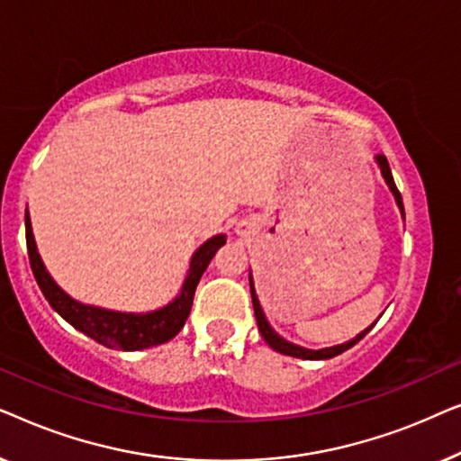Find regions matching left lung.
<instances>
[{"label": "left lung", "mask_w": 461, "mask_h": 461, "mask_svg": "<svg viewBox=\"0 0 461 461\" xmlns=\"http://www.w3.org/2000/svg\"><path fill=\"white\" fill-rule=\"evenodd\" d=\"M375 161H377V166H380V169H382V176H384V180H386L388 188H390V191H393V194H394L396 205H399L402 218H405V210H402V197H401L399 188H396V185H394V178H393V172H390V166H388L386 155H377ZM249 287H251V302H254V312H256V321H258V330H260L262 338L267 339V344L270 346V348L276 350V352H281V355L295 357V358H308V361H319V358L338 357V355H342L344 350L352 348V346H355V344L358 342V339H363L365 333H367V331L371 330V327L375 325V323H374L371 327H367V330L361 331L357 338H352L350 342H346V344H338V346H331V348H321V350L302 348V346H295V344H292V342H287V339H283V338L279 336V333H276V331L273 330V327L268 325V321H267V317H264V312H262L260 302H258V295H256V289H254V279H251V273H249Z\"/></svg>", "instance_id": "8db88e82"}]
</instances>
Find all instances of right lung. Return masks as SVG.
Here are the masks:
<instances>
[{"instance_id": "right-lung-1", "label": "right lung", "mask_w": 461, "mask_h": 461, "mask_svg": "<svg viewBox=\"0 0 461 461\" xmlns=\"http://www.w3.org/2000/svg\"><path fill=\"white\" fill-rule=\"evenodd\" d=\"M24 229H27L31 270H33L37 285H40L41 294L46 295L50 306H52L67 323H71L75 330H79L81 333H86V336L96 339L98 344L106 346V348L115 350H142L150 348V346L166 344L167 339H172L186 323L188 312H191L193 306L194 289H197L201 275L205 273L207 264L212 262L216 251L226 243L224 235L207 239L191 258V267H188L185 285H182L180 294L176 295L167 306L159 308V311L134 314L106 311V308L98 306H86L81 304V302L73 300L71 295H67L59 285H56L46 267H43L40 254H37L29 212L24 213Z\"/></svg>"}]
</instances>
